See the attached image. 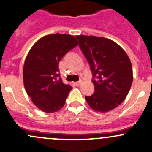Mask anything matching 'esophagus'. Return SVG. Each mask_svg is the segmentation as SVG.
<instances>
[{
    "instance_id": "1",
    "label": "esophagus",
    "mask_w": 152,
    "mask_h": 152,
    "mask_svg": "<svg viewBox=\"0 0 152 152\" xmlns=\"http://www.w3.org/2000/svg\"><path fill=\"white\" fill-rule=\"evenodd\" d=\"M82 83V81L80 80V81H79V82H76V83H75V85H76V86H80L81 84Z\"/></svg>"
}]
</instances>
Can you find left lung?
<instances>
[{
    "label": "left lung",
    "instance_id": "1",
    "mask_svg": "<svg viewBox=\"0 0 152 152\" xmlns=\"http://www.w3.org/2000/svg\"><path fill=\"white\" fill-rule=\"evenodd\" d=\"M90 64L94 92L85 99L96 111H110L120 105L129 92L133 73L126 53L113 41L102 37L76 35Z\"/></svg>",
    "mask_w": 152,
    "mask_h": 152
}]
</instances>
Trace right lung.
I'll return each mask as SVG.
<instances>
[{
	"label": "right lung",
	"mask_w": 152,
	"mask_h": 152,
	"mask_svg": "<svg viewBox=\"0 0 152 152\" xmlns=\"http://www.w3.org/2000/svg\"><path fill=\"white\" fill-rule=\"evenodd\" d=\"M77 45L73 35L56 33L39 39L29 50L23 65V84L32 102L42 111L53 113L65 104L72 87L61 81L58 63Z\"/></svg>",
	"instance_id": "obj_1"
}]
</instances>
